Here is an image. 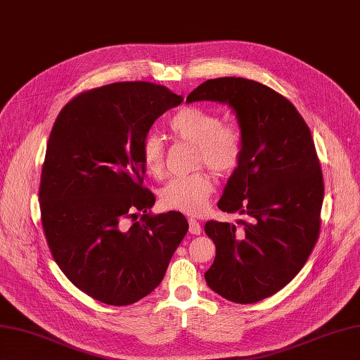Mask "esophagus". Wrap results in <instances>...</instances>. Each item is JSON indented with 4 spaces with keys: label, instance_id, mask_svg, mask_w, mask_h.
<instances>
[{
    "label": "esophagus",
    "instance_id": "34e87169",
    "mask_svg": "<svg viewBox=\"0 0 360 360\" xmlns=\"http://www.w3.org/2000/svg\"><path fill=\"white\" fill-rule=\"evenodd\" d=\"M188 230L191 235H200L202 227H200V224L195 218H188Z\"/></svg>",
    "mask_w": 360,
    "mask_h": 360
}]
</instances>
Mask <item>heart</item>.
<instances>
[{
  "label": "heart",
  "instance_id": "b5f03b06",
  "mask_svg": "<svg viewBox=\"0 0 360 360\" xmlns=\"http://www.w3.org/2000/svg\"><path fill=\"white\" fill-rule=\"evenodd\" d=\"M173 135L196 146L195 165H205L216 176L227 178L235 173L244 160L245 138L236 124L222 122L212 110L200 107H184L170 120ZM141 162L144 169L160 178L165 170V146L162 138L150 133L141 142ZM214 182L205 170L172 178L160 190V200L167 210L196 214L205 207L213 193Z\"/></svg>",
  "mask_w": 360,
  "mask_h": 360
}]
</instances>
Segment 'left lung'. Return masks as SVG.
Instances as JSON below:
<instances>
[{"label":"left lung","instance_id":"8db88e82","mask_svg":"<svg viewBox=\"0 0 360 360\" xmlns=\"http://www.w3.org/2000/svg\"><path fill=\"white\" fill-rule=\"evenodd\" d=\"M229 103L245 138V153L219 199L222 212L244 214L207 221L216 245L205 281L219 296L255 304L295 278L319 239L323 176L307 122L288 99L261 82L208 79L187 96Z\"/></svg>","mask_w":360,"mask_h":360}]
</instances>
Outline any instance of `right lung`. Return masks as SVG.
<instances>
[{"label":"right lung","mask_w":360,"mask_h":360,"mask_svg":"<svg viewBox=\"0 0 360 360\" xmlns=\"http://www.w3.org/2000/svg\"><path fill=\"white\" fill-rule=\"evenodd\" d=\"M182 99L153 82H113L72 98L50 131L39 182L47 245L67 279L103 304L152 293L188 231L179 212L147 213L155 195L139 156L153 122Z\"/></svg>","instance_id":"right-lung-1"}]
</instances>
